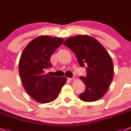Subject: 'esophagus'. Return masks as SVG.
Listing matches in <instances>:
<instances>
[{
  "label": "esophagus",
  "mask_w": 131,
  "mask_h": 131,
  "mask_svg": "<svg viewBox=\"0 0 131 131\" xmlns=\"http://www.w3.org/2000/svg\"><path fill=\"white\" fill-rule=\"evenodd\" d=\"M68 79L70 80V81H74V80L75 79V78L74 77H73V78H68Z\"/></svg>",
  "instance_id": "1"
}]
</instances>
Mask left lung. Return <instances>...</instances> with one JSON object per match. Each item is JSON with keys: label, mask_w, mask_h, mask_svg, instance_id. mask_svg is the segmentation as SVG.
<instances>
[{"label": "left lung", "mask_w": 131, "mask_h": 131, "mask_svg": "<svg viewBox=\"0 0 131 131\" xmlns=\"http://www.w3.org/2000/svg\"><path fill=\"white\" fill-rule=\"evenodd\" d=\"M63 45L75 53L79 65L86 67V76L80 77L85 85L80 99L85 102L99 100L113 79V64L110 55L98 41L86 35L69 38Z\"/></svg>", "instance_id": "left-lung-1"}]
</instances>
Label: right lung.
Listing matches in <instances>:
<instances>
[{
	"mask_svg": "<svg viewBox=\"0 0 131 131\" xmlns=\"http://www.w3.org/2000/svg\"><path fill=\"white\" fill-rule=\"evenodd\" d=\"M63 42L60 38L40 36L28 44L20 56L19 71L23 86L38 102L54 101L67 82L65 77L56 78L45 73L52 67L50 56Z\"/></svg>",
	"mask_w": 131,
	"mask_h": 131,
	"instance_id": "add662e5",
	"label": "right lung"
}]
</instances>
